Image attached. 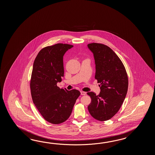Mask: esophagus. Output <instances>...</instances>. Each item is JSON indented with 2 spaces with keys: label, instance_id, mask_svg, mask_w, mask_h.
<instances>
[{
  "label": "esophagus",
  "instance_id": "esophagus-1",
  "mask_svg": "<svg viewBox=\"0 0 155 155\" xmlns=\"http://www.w3.org/2000/svg\"><path fill=\"white\" fill-rule=\"evenodd\" d=\"M80 92H81V95H85L86 94V92L82 91H81Z\"/></svg>",
  "mask_w": 155,
  "mask_h": 155
}]
</instances>
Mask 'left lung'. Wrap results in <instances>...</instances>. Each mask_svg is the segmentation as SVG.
<instances>
[{
	"mask_svg": "<svg viewBox=\"0 0 155 155\" xmlns=\"http://www.w3.org/2000/svg\"><path fill=\"white\" fill-rule=\"evenodd\" d=\"M94 54L95 63V78L100 84L101 91L87 93L91 99L87 108L90 115L100 121L111 119L119 111L128 89L125 68L116 53L109 46L100 43L87 45Z\"/></svg>",
	"mask_w": 155,
	"mask_h": 155,
	"instance_id": "1",
	"label": "left lung"
}]
</instances>
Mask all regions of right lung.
Segmentation results:
<instances>
[{"label": "right lung", "instance_id": "obj_1", "mask_svg": "<svg viewBox=\"0 0 155 155\" xmlns=\"http://www.w3.org/2000/svg\"><path fill=\"white\" fill-rule=\"evenodd\" d=\"M73 47L62 43L45 47L33 64L30 83L33 101L43 118L53 124L68 119L80 95L79 90L69 91L57 86L64 74L63 56Z\"/></svg>", "mask_w": 155, "mask_h": 155}]
</instances>
